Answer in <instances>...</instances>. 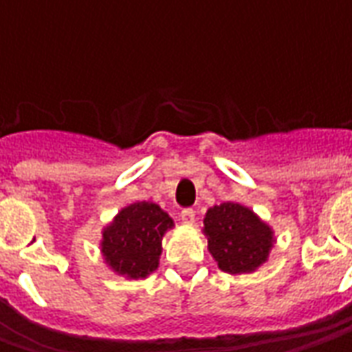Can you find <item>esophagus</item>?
Segmentation results:
<instances>
[{"label": "esophagus", "instance_id": "1", "mask_svg": "<svg viewBox=\"0 0 352 352\" xmlns=\"http://www.w3.org/2000/svg\"><path fill=\"white\" fill-rule=\"evenodd\" d=\"M180 217H182L184 223L192 225L196 221V211L192 210V208H186V210H182V213H180Z\"/></svg>", "mask_w": 352, "mask_h": 352}]
</instances>
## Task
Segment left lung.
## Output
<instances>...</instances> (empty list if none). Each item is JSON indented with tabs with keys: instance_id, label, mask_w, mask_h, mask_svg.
I'll return each mask as SVG.
<instances>
[{
	"instance_id": "left-lung-1",
	"label": "left lung",
	"mask_w": 352,
	"mask_h": 352,
	"mask_svg": "<svg viewBox=\"0 0 352 352\" xmlns=\"http://www.w3.org/2000/svg\"><path fill=\"white\" fill-rule=\"evenodd\" d=\"M201 231L208 239L211 256L229 274L254 272L268 261L276 243L272 227L250 208L236 201L210 208Z\"/></svg>"
}]
</instances>
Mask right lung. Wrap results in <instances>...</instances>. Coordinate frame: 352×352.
<instances>
[{"label": "right lung", "instance_id": "obj_1", "mask_svg": "<svg viewBox=\"0 0 352 352\" xmlns=\"http://www.w3.org/2000/svg\"><path fill=\"white\" fill-rule=\"evenodd\" d=\"M174 227L166 211L153 201H135L117 213L102 231L105 264L127 280H141L158 268L162 236Z\"/></svg>", "mask_w": 352, "mask_h": 352}]
</instances>
